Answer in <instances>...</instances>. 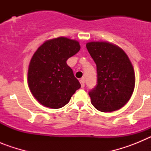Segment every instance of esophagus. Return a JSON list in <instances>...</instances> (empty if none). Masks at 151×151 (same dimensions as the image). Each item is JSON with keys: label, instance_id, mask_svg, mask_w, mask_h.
Returning a JSON list of instances; mask_svg holds the SVG:
<instances>
[{"label": "esophagus", "instance_id": "esophagus-1", "mask_svg": "<svg viewBox=\"0 0 151 151\" xmlns=\"http://www.w3.org/2000/svg\"><path fill=\"white\" fill-rule=\"evenodd\" d=\"M80 83H81V85H82V88L85 87V78H82L79 80Z\"/></svg>", "mask_w": 151, "mask_h": 151}]
</instances>
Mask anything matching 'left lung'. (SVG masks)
Wrapping results in <instances>:
<instances>
[{
  "label": "left lung",
  "instance_id": "left-lung-1",
  "mask_svg": "<svg viewBox=\"0 0 151 151\" xmlns=\"http://www.w3.org/2000/svg\"><path fill=\"white\" fill-rule=\"evenodd\" d=\"M86 47L97 66V85L88 93L92 105L101 112L119 110L131 98L135 84L129 57L109 42L91 41Z\"/></svg>",
  "mask_w": 151,
  "mask_h": 151
}]
</instances>
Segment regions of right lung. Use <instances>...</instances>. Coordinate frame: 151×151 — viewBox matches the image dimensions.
<instances>
[{"instance_id": "obj_1", "label": "right lung", "mask_w": 151, "mask_h": 151, "mask_svg": "<svg viewBox=\"0 0 151 151\" xmlns=\"http://www.w3.org/2000/svg\"><path fill=\"white\" fill-rule=\"evenodd\" d=\"M80 50L78 41L65 37L46 41L33 54L28 70L32 94L43 106L58 109L67 104L81 85L66 63Z\"/></svg>"}]
</instances>
